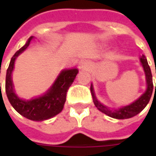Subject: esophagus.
I'll use <instances>...</instances> for the list:
<instances>
[{
  "instance_id": "34e87169",
  "label": "esophagus",
  "mask_w": 156,
  "mask_h": 156,
  "mask_svg": "<svg viewBox=\"0 0 156 156\" xmlns=\"http://www.w3.org/2000/svg\"><path fill=\"white\" fill-rule=\"evenodd\" d=\"M80 65H81V68H86V69H89V68H91V63L88 60H83V62H81Z\"/></svg>"
}]
</instances>
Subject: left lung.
I'll return each mask as SVG.
<instances>
[{
  "label": "left lung",
  "mask_w": 156,
  "mask_h": 156,
  "mask_svg": "<svg viewBox=\"0 0 156 156\" xmlns=\"http://www.w3.org/2000/svg\"><path fill=\"white\" fill-rule=\"evenodd\" d=\"M140 60L141 64H142L143 68H144V73H145V78H146L147 88H146L145 92H144L143 94L141 95L140 98H138L137 100L133 102L131 105H127V106H124V107H122L120 108L113 110V109H109L106 106L102 105L100 102L98 101V99H97V98H96V96L94 94L93 85L91 84L90 90H91L93 100H94V105L96 106V108H98L99 111H101L102 113L107 115L109 117L114 118V119H129L131 117H134L136 115H138L139 113H140L146 107V105H148V103H149V101H150V99L151 98L154 86H153V80H152V74H151V68H150V66L148 64L147 59H146V58L144 57V55H142V57H140ZM155 91L156 84L154 92Z\"/></svg>",
  "instance_id": "obj_1"
}]
</instances>
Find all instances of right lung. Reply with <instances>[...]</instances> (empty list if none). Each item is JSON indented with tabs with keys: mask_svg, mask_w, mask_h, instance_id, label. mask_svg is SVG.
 Masks as SVG:
<instances>
[{
	"mask_svg": "<svg viewBox=\"0 0 156 156\" xmlns=\"http://www.w3.org/2000/svg\"><path fill=\"white\" fill-rule=\"evenodd\" d=\"M32 38L33 37H31L27 42L20 48L11 59L5 77V93L12 107L20 115L31 120L42 121L51 119L62 110L66 101L67 92L74 81L78 70L77 68L62 70L52 86L41 97L32 98L31 100H24L19 98L14 92L12 73L16 58L27 48Z\"/></svg>",
	"mask_w": 156,
	"mask_h": 156,
	"instance_id": "right-lung-1",
	"label": "right lung"
}]
</instances>
